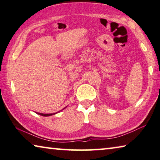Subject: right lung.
Returning a JSON list of instances; mask_svg holds the SVG:
<instances>
[{
    "instance_id": "1",
    "label": "right lung",
    "mask_w": 160,
    "mask_h": 160,
    "mask_svg": "<svg viewBox=\"0 0 160 160\" xmlns=\"http://www.w3.org/2000/svg\"><path fill=\"white\" fill-rule=\"evenodd\" d=\"M56 113V112H55ZM55 113H49V114H45V113H40V112H38V114L40 115V116H52V115H54Z\"/></svg>"
}]
</instances>
